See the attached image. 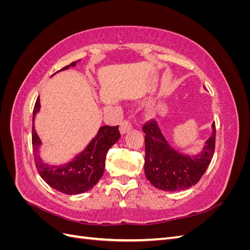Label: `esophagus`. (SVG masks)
<instances>
[{"instance_id": "34e87169", "label": "esophagus", "mask_w": 250, "mask_h": 250, "mask_svg": "<svg viewBox=\"0 0 250 250\" xmlns=\"http://www.w3.org/2000/svg\"><path fill=\"white\" fill-rule=\"evenodd\" d=\"M131 129H132L131 123L128 122V121H124V122H122V124H121L120 132H121V134H125V133H127L128 131H130Z\"/></svg>"}]
</instances>
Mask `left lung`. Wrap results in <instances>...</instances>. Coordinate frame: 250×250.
Masks as SVG:
<instances>
[{
    "label": "left lung",
    "mask_w": 250,
    "mask_h": 250,
    "mask_svg": "<svg viewBox=\"0 0 250 250\" xmlns=\"http://www.w3.org/2000/svg\"><path fill=\"white\" fill-rule=\"evenodd\" d=\"M143 131L146 134L144 169L151 185L162 191L177 192L198 183L215 151V123L211 124L210 137L196 154L180 152L174 148L155 121L144 126Z\"/></svg>",
    "instance_id": "8db88e82"
}]
</instances>
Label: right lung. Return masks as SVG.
<instances>
[{
  "label": "right lung",
  "mask_w": 250,
  "mask_h": 250,
  "mask_svg": "<svg viewBox=\"0 0 250 250\" xmlns=\"http://www.w3.org/2000/svg\"><path fill=\"white\" fill-rule=\"evenodd\" d=\"M79 62L80 60L74 62L60 71H65L71 66H75ZM40 110L41 100L39 97L33 109L32 145L35 165L41 177L51 188L63 194L77 195L89 191L103 175L107 151L121 137L119 126L100 127L86 147L75 155L71 161L62 165H51L44 162L41 156L42 143L34 126L35 117Z\"/></svg>",
  "instance_id": "obj_1"
}]
</instances>
